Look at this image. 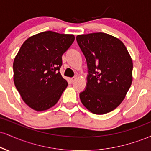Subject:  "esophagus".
I'll return each instance as SVG.
<instances>
[{"mask_svg":"<svg viewBox=\"0 0 151 151\" xmlns=\"http://www.w3.org/2000/svg\"><path fill=\"white\" fill-rule=\"evenodd\" d=\"M70 81H71V82H72V83L74 82V81L76 80V77H72V78H70Z\"/></svg>","mask_w":151,"mask_h":151,"instance_id":"1","label":"esophagus"}]
</instances>
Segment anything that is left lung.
I'll return each instance as SVG.
<instances>
[{"label":"left lung","instance_id":"8db88e82","mask_svg":"<svg viewBox=\"0 0 151 151\" xmlns=\"http://www.w3.org/2000/svg\"><path fill=\"white\" fill-rule=\"evenodd\" d=\"M77 41L88 66L86 89L79 95L92 113L103 115L117 108L132 83L133 63L124 44L110 34H81Z\"/></svg>","mask_w":151,"mask_h":151}]
</instances>
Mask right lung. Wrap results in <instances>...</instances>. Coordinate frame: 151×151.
Listing matches in <instances>:
<instances>
[{"label":"right lung","mask_w":151,"mask_h":151,"mask_svg":"<svg viewBox=\"0 0 151 151\" xmlns=\"http://www.w3.org/2000/svg\"><path fill=\"white\" fill-rule=\"evenodd\" d=\"M74 41L73 34L52 31L28 38L13 62V79L26 104L36 111L54 106L68 86L60 68L63 54Z\"/></svg>","instance_id":"obj_1"}]
</instances>
